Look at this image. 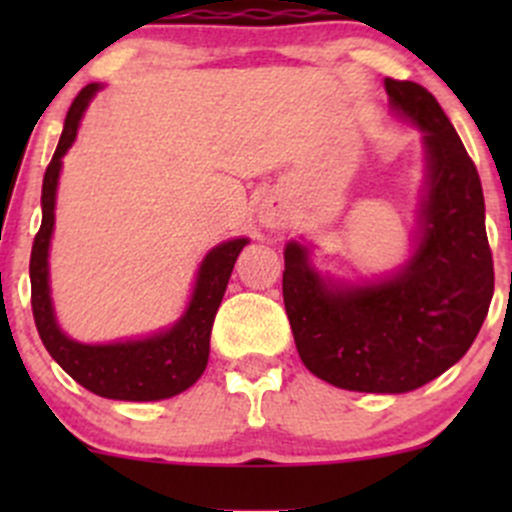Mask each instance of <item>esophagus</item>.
Instances as JSON below:
<instances>
[{"label": "esophagus", "mask_w": 512, "mask_h": 512, "mask_svg": "<svg viewBox=\"0 0 512 512\" xmlns=\"http://www.w3.org/2000/svg\"><path fill=\"white\" fill-rule=\"evenodd\" d=\"M277 213H272V210H265V213H262V223H265L267 227H275L277 225Z\"/></svg>", "instance_id": "esophagus-1"}]
</instances>
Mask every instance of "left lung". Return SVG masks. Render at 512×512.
Segmentation results:
<instances>
[{
    "label": "left lung",
    "mask_w": 512,
    "mask_h": 512,
    "mask_svg": "<svg viewBox=\"0 0 512 512\" xmlns=\"http://www.w3.org/2000/svg\"><path fill=\"white\" fill-rule=\"evenodd\" d=\"M391 108L423 131L426 195L421 237L396 275L332 285L307 247H285L282 294L299 359L339 389L404 394L451 369L471 349L493 299V255L476 163L433 94L386 79Z\"/></svg>",
    "instance_id": "8db88e82"
}]
</instances>
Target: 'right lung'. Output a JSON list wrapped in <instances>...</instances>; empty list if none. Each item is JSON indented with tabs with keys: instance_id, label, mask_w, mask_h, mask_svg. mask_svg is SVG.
Listing matches in <instances>:
<instances>
[{
	"instance_id": "right-lung-1",
	"label": "right lung",
	"mask_w": 512,
	"mask_h": 512,
	"mask_svg": "<svg viewBox=\"0 0 512 512\" xmlns=\"http://www.w3.org/2000/svg\"><path fill=\"white\" fill-rule=\"evenodd\" d=\"M98 89H101L98 84H89L74 98L69 113H66L59 146L44 173L41 227L34 237L32 260H29L34 322L46 352L54 356L56 364L71 379L79 381L84 389L94 391L103 399L118 401L170 399V396L190 389L208 366L215 314L223 302L237 255L247 245V240L245 237L227 240L205 255L188 309L168 332L116 344H81L61 332L49 294V242L51 232H54L56 183H59L61 158L74 143L81 116Z\"/></svg>"
}]
</instances>
